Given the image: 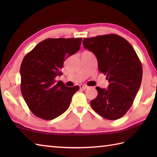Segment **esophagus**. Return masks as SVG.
I'll use <instances>...</instances> for the list:
<instances>
[{"mask_svg":"<svg viewBox=\"0 0 157 157\" xmlns=\"http://www.w3.org/2000/svg\"><path fill=\"white\" fill-rule=\"evenodd\" d=\"M79 87H80V88H82L83 90H86V89L89 88V86H88L87 85H85V84H80L79 85Z\"/></svg>","mask_w":157,"mask_h":157,"instance_id":"obj_1","label":"esophagus"}]
</instances>
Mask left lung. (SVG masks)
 I'll return each mask as SVG.
<instances>
[{
	"label": "left lung",
	"mask_w": 157,
	"mask_h": 157,
	"mask_svg": "<svg viewBox=\"0 0 157 157\" xmlns=\"http://www.w3.org/2000/svg\"><path fill=\"white\" fill-rule=\"evenodd\" d=\"M83 45L95 55L99 71L109 83L107 89L96 87L98 95L90 102L92 108L106 119L121 118L132 106L141 85L142 67L137 54L117 34L86 38Z\"/></svg>",
	"instance_id": "8db88e82"
}]
</instances>
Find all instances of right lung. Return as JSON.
Instances as JSON below:
<instances>
[{"label":"right lung","mask_w":157,"mask_h":157,"mask_svg":"<svg viewBox=\"0 0 157 157\" xmlns=\"http://www.w3.org/2000/svg\"><path fill=\"white\" fill-rule=\"evenodd\" d=\"M82 38H48L40 42L23 58L21 67V91L33 114L52 120L67 111L78 86L67 87L61 75L65 60L80 48Z\"/></svg>","instance_id":"obj_1"}]
</instances>
